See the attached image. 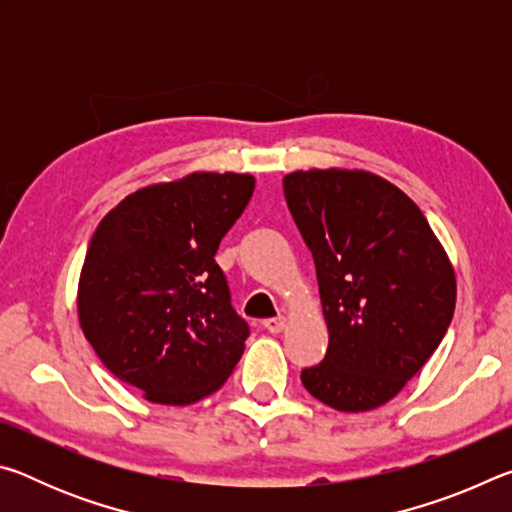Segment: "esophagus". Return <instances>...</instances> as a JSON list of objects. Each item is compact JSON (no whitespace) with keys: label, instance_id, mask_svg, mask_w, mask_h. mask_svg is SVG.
<instances>
[{"label":"esophagus","instance_id":"obj_1","mask_svg":"<svg viewBox=\"0 0 512 512\" xmlns=\"http://www.w3.org/2000/svg\"><path fill=\"white\" fill-rule=\"evenodd\" d=\"M284 325H287V318H284V316L264 320V329H266V332H271V334H280L282 329H284Z\"/></svg>","mask_w":512,"mask_h":512}]
</instances>
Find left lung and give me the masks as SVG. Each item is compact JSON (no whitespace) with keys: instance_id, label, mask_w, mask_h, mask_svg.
<instances>
[{"instance_id":"8db88e82","label":"left lung","mask_w":512,"mask_h":512,"mask_svg":"<svg viewBox=\"0 0 512 512\" xmlns=\"http://www.w3.org/2000/svg\"><path fill=\"white\" fill-rule=\"evenodd\" d=\"M284 198L314 255L329 332L302 384L327 406L370 411L402 391L443 341L456 275L420 207L361 169L287 173Z\"/></svg>"}]
</instances>
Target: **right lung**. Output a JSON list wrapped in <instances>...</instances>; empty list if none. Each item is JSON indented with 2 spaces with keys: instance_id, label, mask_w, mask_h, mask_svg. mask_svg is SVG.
I'll list each match as a JSON object with an SVG mask.
<instances>
[{
  "instance_id": "right-lung-1",
  "label": "right lung",
  "mask_w": 512,
  "mask_h": 512,
  "mask_svg": "<svg viewBox=\"0 0 512 512\" xmlns=\"http://www.w3.org/2000/svg\"><path fill=\"white\" fill-rule=\"evenodd\" d=\"M253 189L250 173L194 171L128 194L94 230L79 323L103 366L144 400H203L244 354L250 329L214 255Z\"/></svg>"
}]
</instances>
